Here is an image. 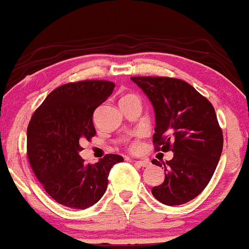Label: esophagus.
<instances>
[{
	"label": "esophagus",
	"instance_id": "esophagus-1",
	"mask_svg": "<svg viewBox=\"0 0 249 249\" xmlns=\"http://www.w3.org/2000/svg\"><path fill=\"white\" fill-rule=\"evenodd\" d=\"M134 162H136V164H138V166H140V167L151 166V162H149V160H137V161H134Z\"/></svg>",
	"mask_w": 249,
	"mask_h": 249
}]
</instances>
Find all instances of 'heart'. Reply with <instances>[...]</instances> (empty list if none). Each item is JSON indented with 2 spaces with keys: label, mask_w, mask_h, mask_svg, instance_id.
Instances as JSON below:
<instances>
[{
  "label": "heart",
  "mask_w": 249,
  "mask_h": 249,
  "mask_svg": "<svg viewBox=\"0 0 249 249\" xmlns=\"http://www.w3.org/2000/svg\"><path fill=\"white\" fill-rule=\"evenodd\" d=\"M127 97H137V96L133 95V94H127V95L123 96L122 98H127ZM138 148H139V142H138L137 140H134V142H132L130 143V149H131V151H137Z\"/></svg>",
  "instance_id": "obj_1"
}]
</instances>
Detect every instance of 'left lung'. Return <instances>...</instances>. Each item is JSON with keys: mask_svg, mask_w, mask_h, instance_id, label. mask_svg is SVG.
Masks as SVG:
<instances>
[{"mask_svg": "<svg viewBox=\"0 0 249 249\" xmlns=\"http://www.w3.org/2000/svg\"><path fill=\"white\" fill-rule=\"evenodd\" d=\"M152 102L155 112V151H172L161 164L166 178L152 194L166 205H181L205 189L223 151V131L214 107L183 80L166 76H132Z\"/></svg>", "mask_w": 249, "mask_h": 249, "instance_id": "obj_1", "label": "left lung"}]
</instances>
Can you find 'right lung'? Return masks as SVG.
Instances as JSON below:
<instances>
[{"label":"right lung","instance_id":"add662e5","mask_svg":"<svg viewBox=\"0 0 249 249\" xmlns=\"http://www.w3.org/2000/svg\"><path fill=\"white\" fill-rule=\"evenodd\" d=\"M115 83L85 80L66 83L47 95L28 126L29 162L45 191L59 204L87 209L101 199L107 187L110 169L124 161L107 154L98 162L86 164L80 157L81 140L96 134L95 109L112 94Z\"/></svg>","mask_w":249,"mask_h":249}]
</instances>
